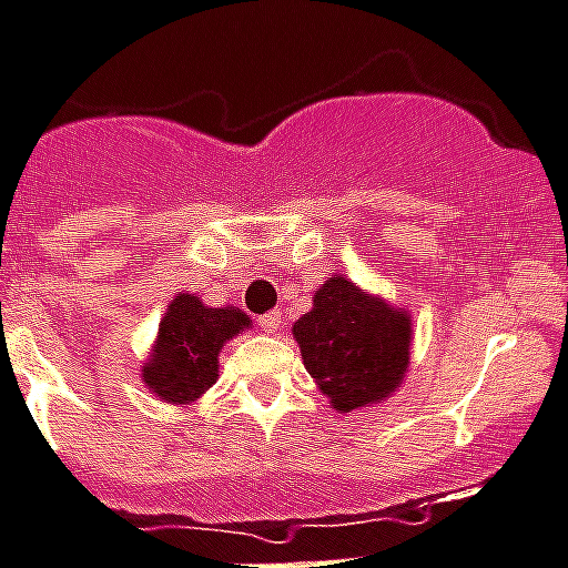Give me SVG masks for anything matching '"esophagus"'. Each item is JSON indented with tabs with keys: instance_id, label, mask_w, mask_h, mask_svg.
Returning <instances> with one entry per match:
<instances>
[{
	"instance_id": "34e87169",
	"label": "esophagus",
	"mask_w": 568,
	"mask_h": 568,
	"mask_svg": "<svg viewBox=\"0 0 568 568\" xmlns=\"http://www.w3.org/2000/svg\"><path fill=\"white\" fill-rule=\"evenodd\" d=\"M281 323H284V315H281L278 310L264 312V315L258 317V326H262V332H267V334H275V332H278Z\"/></svg>"
}]
</instances>
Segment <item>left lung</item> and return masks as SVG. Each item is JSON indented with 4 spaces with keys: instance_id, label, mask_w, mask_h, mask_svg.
I'll return each instance as SVG.
<instances>
[{
    "instance_id": "8db88e82",
    "label": "left lung",
    "mask_w": 568,
    "mask_h": 568,
    "mask_svg": "<svg viewBox=\"0 0 568 568\" xmlns=\"http://www.w3.org/2000/svg\"><path fill=\"white\" fill-rule=\"evenodd\" d=\"M301 356L337 413L385 402L409 368L413 321L354 281L334 275L293 326Z\"/></svg>"
}]
</instances>
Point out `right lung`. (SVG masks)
<instances>
[{"label": "right lung", "instance_id": "add662e5", "mask_svg": "<svg viewBox=\"0 0 568 568\" xmlns=\"http://www.w3.org/2000/svg\"><path fill=\"white\" fill-rule=\"evenodd\" d=\"M251 326V317L236 306L212 310L197 295L178 293L161 317L153 354L142 365L144 385L166 404L197 402L217 382L223 345Z\"/></svg>", "mask_w": 568, "mask_h": 568}]
</instances>
